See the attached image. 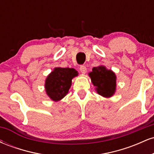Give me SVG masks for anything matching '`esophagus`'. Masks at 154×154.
Listing matches in <instances>:
<instances>
[{"mask_svg": "<svg viewBox=\"0 0 154 154\" xmlns=\"http://www.w3.org/2000/svg\"><path fill=\"white\" fill-rule=\"evenodd\" d=\"M79 70H80L82 74H85L86 72H87V68L85 65H81L80 67H79Z\"/></svg>", "mask_w": 154, "mask_h": 154, "instance_id": "34e87169", "label": "esophagus"}]
</instances>
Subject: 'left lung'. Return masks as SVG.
<instances>
[{
    "label": "left lung",
    "instance_id": "8db88e82",
    "mask_svg": "<svg viewBox=\"0 0 154 154\" xmlns=\"http://www.w3.org/2000/svg\"><path fill=\"white\" fill-rule=\"evenodd\" d=\"M92 82L95 86L97 93L103 97L112 96L116 90V76L105 66L94 67L89 74Z\"/></svg>",
    "mask_w": 154,
    "mask_h": 154
}]
</instances>
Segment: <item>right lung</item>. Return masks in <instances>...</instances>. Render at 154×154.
I'll use <instances>...</instances> for the list:
<instances>
[{"label": "right lung", "instance_id": "1", "mask_svg": "<svg viewBox=\"0 0 154 154\" xmlns=\"http://www.w3.org/2000/svg\"><path fill=\"white\" fill-rule=\"evenodd\" d=\"M77 75V71L75 69L55 68L45 80L48 95L55 101L62 99L71 87L72 78Z\"/></svg>", "mask_w": 154, "mask_h": 154}]
</instances>
